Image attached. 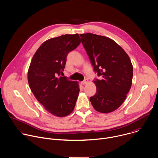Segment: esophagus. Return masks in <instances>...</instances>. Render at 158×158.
Returning a JSON list of instances; mask_svg holds the SVG:
<instances>
[{
	"label": "esophagus",
	"instance_id": "esophagus-1",
	"mask_svg": "<svg viewBox=\"0 0 158 158\" xmlns=\"http://www.w3.org/2000/svg\"><path fill=\"white\" fill-rule=\"evenodd\" d=\"M87 82H88V79H85V80H84L83 81H82V82H81V84H82V85H85V84H87Z\"/></svg>",
	"mask_w": 158,
	"mask_h": 158
}]
</instances>
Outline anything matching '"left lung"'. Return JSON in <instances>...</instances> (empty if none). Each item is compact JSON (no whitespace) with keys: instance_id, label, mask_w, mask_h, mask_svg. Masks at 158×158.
Instances as JSON below:
<instances>
[{"instance_id":"1","label":"left lung","mask_w":158,"mask_h":158,"mask_svg":"<svg viewBox=\"0 0 158 158\" xmlns=\"http://www.w3.org/2000/svg\"><path fill=\"white\" fill-rule=\"evenodd\" d=\"M80 36L94 71L102 77L94 81L97 92L90 97L91 103L98 112H112L123 103L131 88V60L123 49L108 37L90 33Z\"/></svg>"}]
</instances>
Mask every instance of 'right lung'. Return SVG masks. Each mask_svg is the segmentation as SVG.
Listing matches in <instances>:
<instances>
[{
	"label": "right lung",
	"instance_id": "right-lung-1",
	"mask_svg": "<svg viewBox=\"0 0 158 158\" xmlns=\"http://www.w3.org/2000/svg\"><path fill=\"white\" fill-rule=\"evenodd\" d=\"M76 34L45 41L35 53L28 71V82L37 100L50 114L63 117L73 111L79 87L77 82L61 76L69 52L80 44Z\"/></svg>",
	"mask_w": 158,
	"mask_h": 158
}]
</instances>
